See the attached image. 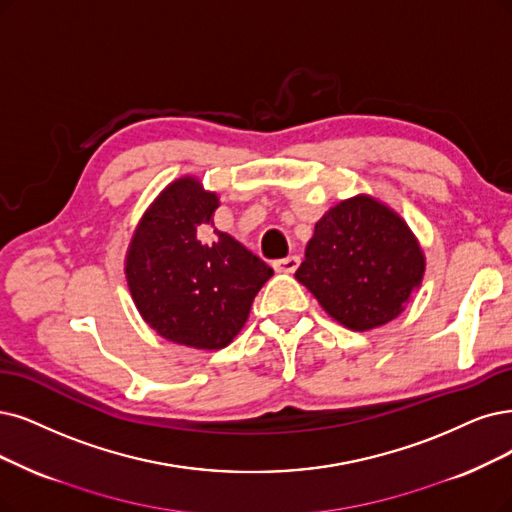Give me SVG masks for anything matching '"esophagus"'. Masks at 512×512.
Masks as SVG:
<instances>
[{
  "label": "esophagus",
  "mask_w": 512,
  "mask_h": 512,
  "mask_svg": "<svg viewBox=\"0 0 512 512\" xmlns=\"http://www.w3.org/2000/svg\"><path fill=\"white\" fill-rule=\"evenodd\" d=\"M274 268H276V272L293 274L299 268V257L291 255V257H285V259H278V261H274Z\"/></svg>",
  "instance_id": "1"
}]
</instances>
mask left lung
Instances as JSON below:
<instances>
[{"mask_svg":"<svg viewBox=\"0 0 512 512\" xmlns=\"http://www.w3.org/2000/svg\"><path fill=\"white\" fill-rule=\"evenodd\" d=\"M424 272L426 257L407 221L358 194L318 219L295 278L339 325L371 331L405 310Z\"/></svg>","mask_w":512,"mask_h":512,"instance_id":"obj_1","label":"left lung"}]
</instances>
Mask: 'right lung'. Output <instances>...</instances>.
<instances>
[{
    "label": "right lung",
    "instance_id": "right-lung-1",
    "mask_svg": "<svg viewBox=\"0 0 512 512\" xmlns=\"http://www.w3.org/2000/svg\"><path fill=\"white\" fill-rule=\"evenodd\" d=\"M219 196L185 175L143 213L126 253V282L145 323L164 339L221 350L244 327L274 276L257 255L213 225Z\"/></svg>",
    "mask_w": 512,
    "mask_h": 512
}]
</instances>
